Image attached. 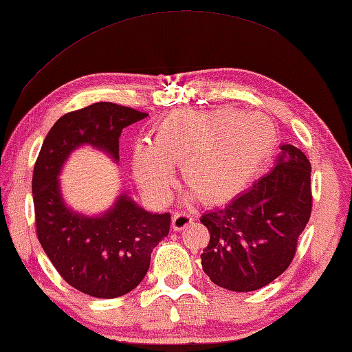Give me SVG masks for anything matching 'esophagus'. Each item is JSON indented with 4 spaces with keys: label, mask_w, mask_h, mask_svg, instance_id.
Instances as JSON below:
<instances>
[{
    "label": "esophagus",
    "mask_w": 352,
    "mask_h": 352,
    "mask_svg": "<svg viewBox=\"0 0 352 352\" xmlns=\"http://www.w3.org/2000/svg\"><path fill=\"white\" fill-rule=\"evenodd\" d=\"M192 222V216L185 211H177V213L172 216V228L174 230H183V228L188 227Z\"/></svg>",
    "instance_id": "obj_1"
}]
</instances>
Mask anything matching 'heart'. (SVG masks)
Segmentation results:
<instances>
[{
	"label": "heart",
	"mask_w": 352,
	"mask_h": 352,
	"mask_svg": "<svg viewBox=\"0 0 352 352\" xmlns=\"http://www.w3.org/2000/svg\"><path fill=\"white\" fill-rule=\"evenodd\" d=\"M274 128L263 116L235 109H180L153 126L150 142L131 150V174L153 202L169 197L180 166L186 186L204 204H224L241 192L266 163Z\"/></svg>",
	"instance_id": "obj_1"
}]
</instances>
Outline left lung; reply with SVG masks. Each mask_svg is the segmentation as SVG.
<instances>
[{"label": "left lung", "instance_id": "obj_1", "mask_svg": "<svg viewBox=\"0 0 352 352\" xmlns=\"http://www.w3.org/2000/svg\"><path fill=\"white\" fill-rule=\"evenodd\" d=\"M311 166L298 147L283 144L270 174L200 222L208 228L205 274L230 292H255L287 270L311 213Z\"/></svg>", "mask_w": 352, "mask_h": 352}]
</instances>
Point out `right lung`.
<instances>
[{
  "instance_id": "obj_1",
  "label": "right lung",
  "mask_w": 352,
  "mask_h": 352,
  "mask_svg": "<svg viewBox=\"0 0 352 352\" xmlns=\"http://www.w3.org/2000/svg\"><path fill=\"white\" fill-rule=\"evenodd\" d=\"M128 106L98 102L64 114L48 131L32 172L36 233L60 277L94 298L124 296L142 282L150 254L167 236L170 214L142 210L126 194L103 216L69 210L60 197L58 175L70 152L82 144L119 160L125 126L147 117Z\"/></svg>"
}]
</instances>
